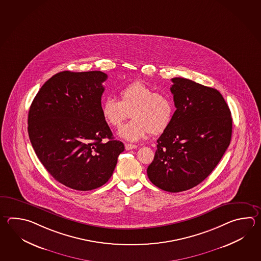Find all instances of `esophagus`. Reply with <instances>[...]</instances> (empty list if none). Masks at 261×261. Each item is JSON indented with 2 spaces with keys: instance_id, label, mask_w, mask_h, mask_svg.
I'll return each instance as SVG.
<instances>
[{
  "instance_id": "34e87169",
  "label": "esophagus",
  "mask_w": 261,
  "mask_h": 261,
  "mask_svg": "<svg viewBox=\"0 0 261 261\" xmlns=\"http://www.w3.org/2000/svg\"><path fill=\"white\" fill-rule=\"evenodd\" d=\"M124 147H125V149H127V150H129V149H136V148H138V146H137V145H134V144L129 143L124 144Z\"/></svg>"
}]
</instances>
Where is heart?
<instances>
[{"label": "heart", "instance_id": "obj_1", "mask_svg": "<svg viewBox=\"0 0 261 261\" xmlns=\"http://www.w3.org/2000/svg\"><path fill=\"white\" fill-rule=\"evenodd\" d=\"M120 100L105 97L101 102L102 117L111 127H119L129 116L130 122L119 130L129 141H139L148 134L159 135L170 125L175 106L169 96L155 92L141 81H135L119 90Z\"/></svg>", "mask_w": 261, "mask_h": 261}]
</instances>
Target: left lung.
<instances>
[{"label": "left lung", "instance_id": "obj_1", "mask_svg": "<svg viewBox=\"0 0 261 261\" xmlns=\"http://www.w3.org/2000/svg\"><path fill=\"white\" fill-rule=\"evenodd\" d=\"M172 82L176 112L157 140L147 174L161 190L180 192L200 184L218 165L230 142L232 119L217 89L180 77Z\"/></svg>", "mask_w": 261, "mask_h": 261}]
</instances>
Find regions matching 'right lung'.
Masks as SVG:
<instances>
[{
	"label": "right lung",
	"instance_id": "right-lung-1",
	"mask_svg": "<svg viewBox=\"0 0 261 261\" xmlns=\"http://www.w3.org/2000/svg\"><path fill=\"white\" fill-rule=\"evenodd\" d=\"M107 78L99 70L59 72L44 83L29 111L28 132L40 162L56 180L76 191L104 185L124 150L102 117Z\"/></svg>",
	"mask_w": 261,
	"mask_h": 261
}]
</instances>
